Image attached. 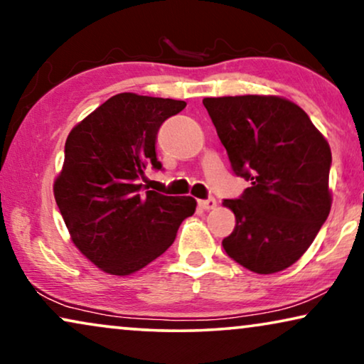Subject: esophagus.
<instances>
[{"mask_svg": "<svg viewBox=\"0 0 364 364\" xmlns=\"http://www.w3.org/2000/svg\"><path fill=\"white\" fill-rule=\"evenodd\" d=\"M199 204V208L201 209H204V211H209V209H214L216 208V199L214 198H208V199H201V201L198 203Z\"/></svg>", "mask_w": 364, "mask_h": 364, "instance_id": "34e87169", "label": "esophagus"}]
</instances>
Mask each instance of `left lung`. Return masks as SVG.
Instances as JSON below:
<instances>
[{"label":"left lung","instance_id":"left-lung-1","mask_svg":"<svg viewBox=\"0 0 364 364\" xmlns=\"http://www.w3.org/2000/svg\"><path fill=\"white\" fill-rule=\"evenodd\" d=\"M203 104L232 171L250 183L223 201L235 214L224 250L255 274L290 267L330 214L328 143L299 105L280 97H208Z\"/></svg>","mask_w":364,"mask_h":364}]
</instances>
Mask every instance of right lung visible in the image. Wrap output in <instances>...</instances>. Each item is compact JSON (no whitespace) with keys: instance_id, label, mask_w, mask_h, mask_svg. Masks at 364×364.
Instances as JSON below:
<instances>
[{"instance_id":"1","label":"right lung","mask_w":364,"mask_h":364,"mask_svg":"<svg viewBox=\"0 0 364 364\" xmlns=\"http://www.w3.org/2000/svg\"><path fill=\"white\" fill-rule=\"evenodd\" d=\"M186 102L136 94L110 97L69 133L55 203L79 250L112 275H130L165 252L196 201L141 184L163 170L156 135Z\"/></svg>"}]
</instances>
